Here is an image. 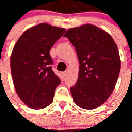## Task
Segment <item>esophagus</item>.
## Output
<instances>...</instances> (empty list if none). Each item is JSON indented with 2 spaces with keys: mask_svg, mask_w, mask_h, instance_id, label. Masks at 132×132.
<instances>
[{
  "mask_svg": "<svg viewBox=\"0 0 132 132\" xmlns=\"http://www.w3.org/2000/svg\"><path fill=\"white\" fill-rule=\"evenodd\" d=\"M62 75H63V78H66V76H67V72H63V73H62Z\"/></svg>",
  "mask_w": 132,
  "mask_h": 132,
  "instance_id": "1",
  "label": "esophagus"
}]
</instances>
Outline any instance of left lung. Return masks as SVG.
<instances>
[{
	"label": "left lung",
	"instance_id": "left-lung-1",
	"mask_svg": "<svg viewBox=\"0 0 132 132\" xmlns=\"http://www.w3.org/2000/svg\"><path fill=\"white\" fill-rule=\"evenodd\" d=\"M74 46L79 61L76 83L71 87L75 103L86 110L99 107L112 93L121 61L112 37L90 24L71 28L64 34Z\"/></svg>",
	"mask_w": 132,
	"mask_h": 132
}]
</instances>
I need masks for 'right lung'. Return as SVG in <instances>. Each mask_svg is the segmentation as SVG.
Segmentation results:
<instances>
[{
    "instance_id": "obj_1",
    "label": "right lung",
    "mask_w": 132,
    "mask_h": 132,
    "mask_svg": "<svg viewBox=\"0 0 132 132\" xmlns=\"http://www.w3.org/2000/svg\"><path fill=\"white\" fill-rule=\"evenodd\" d=\"M66 30L41 23L26 30L19 38L10 57L15 88L22 102L35 110L53 101L59 78L52 71L49 51Z\"/></svg>"
}]
</instances>
